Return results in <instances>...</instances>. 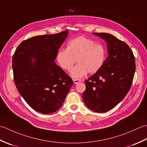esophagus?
<instances>
[{
  "label": "esophagus",
  "instance_id": "esophagus-1",
  "mask_svg": "<svg viewBox=\"0 0 147 147\" xmlns=\"http://www.w3.org/2000/svg\"><path fill=\"white\" fill-rule=\"evenodd\" d=\"M81 82H82V80H78V79H76V80H73V82H74V84H78V83Z\"/></svg>",
  "mask_w": 147,
  "mask_h": 147
}]
</instances>
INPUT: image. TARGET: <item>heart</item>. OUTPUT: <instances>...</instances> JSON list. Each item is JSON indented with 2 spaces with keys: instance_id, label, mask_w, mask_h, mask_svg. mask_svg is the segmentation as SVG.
Returning a JSON list of instances; mask_svg holds the SVG:
<instances>
[{
  "instance_id": "b5f03b06",
  "label": "heart",
  "mask_w": 147,
  "mask_h": 147,
  "mask_svg": "<svg viewBox=\"0 0 147 147\" xmlns=\"http://www.w3.org/2000/svg\"><path fill=\"white\" fill-rule=\"evenodd\" d=\"M106 59L104 47L93 40L80 36L68 42L66 49L59 50L56 61L62 69L69 71L76 59L78 64L71 71L73 78L79 79L89 72L93 74L102 67Z\"/></svg>"
}]
</instances>
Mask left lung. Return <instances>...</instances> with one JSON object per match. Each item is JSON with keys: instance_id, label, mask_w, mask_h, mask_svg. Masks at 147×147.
<instances>
[{"instance_id": "left-lung-1", "label": "left lung", "mask_w": 147, "mask_h": 147, "mask_svg": "<svg viewBox=\"0 0 147 147\" xmlns=\"http://www.w3.org/2000/svg\"><path fill=\"white\" fill-rule=\"evenodd\" d=\"M107 43L108 57L98 72L85 80L83 100L96 112H105L121 102L132 85L136 65L133 53L126 43L107 33H92Z\"/></svg>"}]
</instances>
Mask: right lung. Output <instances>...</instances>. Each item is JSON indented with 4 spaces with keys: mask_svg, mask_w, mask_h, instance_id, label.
Masks as SVG:
<instances>
[{
    "mask_svg": "<svg viewBox=\"0 0 147 147\" xmlns=\"http://www.w3.org/2000/svg\"><path fill=\"white\" fill-rule=\"evenodd\" d=\"M67 35V31H64L33 36L22 42L12 57L18 92L31 107L40 113L51 114L60 109L73 84L55 62Z\"/></svg>",
    "mask_w": 147,
    "mask_h": 147,
    "instance_id": "add662e5",
    "label": "right lung"
}]
</instances>
